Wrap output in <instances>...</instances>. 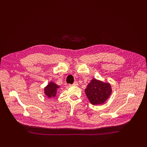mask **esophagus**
<instances>
[{
    "instance_id": "obj_1",
    "label": "esophagus",
    "mask_w": 147,
    "mask_h": 147,
    "mask_svg": "<svg viewBox=\"0 0 147 147\" xmlns=\"http://www.w3.org/2000/svg\"><path fill=\"white\" fill-rule=\"evenodd\" d=\"M78 83H76V82H74L73 85H72V86H78Z\"/></svg>"
}]
</instances>
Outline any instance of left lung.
<instances>
[{
	"label": "left lung",
	"instance_id": "left-lung-1",
	"mask_svg": "<svg viewBox=\"0 0 147 147\" xmlns=\"http://www.w3.org/2000/svg\"><path fill=\"white\" fill-rule=\"evenodd\" d=\"M86 95L93 105L102 104L112 93L111 84L95 78L92 79L85 89Z\"/></svg>",
	"mask_w": 147,
	"mask_h": 147
}]
</instances>
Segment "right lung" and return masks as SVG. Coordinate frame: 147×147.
<instances>
[{"mask_svg":"<svg viewBox=\"0 0 147 147\" xmlns=\"http://www.w3.org/2000/svg\"><path fill=\"white\" fill-rule=\"evenodd\" d=\"M60 90V86L57 85L53 82H50L44 88V93L46 96L52 98L56 96V95Z\"/></svg>","mask_w":147,"mask_h":147,"instance_id":"1","label":"right lung"}]
</instances>
